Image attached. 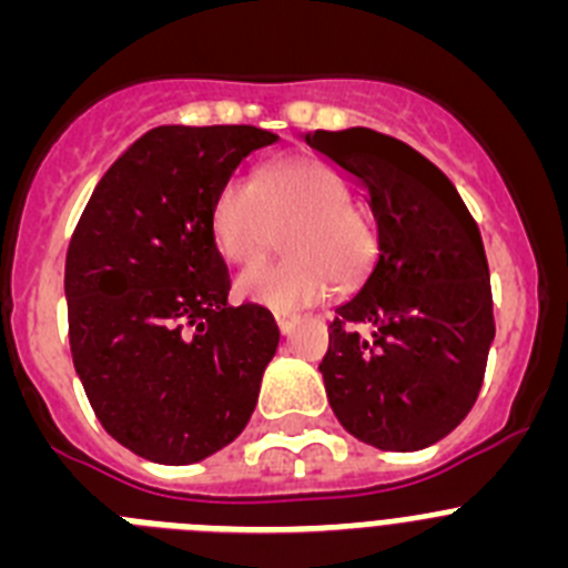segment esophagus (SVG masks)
<instances>
[{
  "label": "esophagus",
  "mask_w": 568,
  "mask_h": 568,
  "mask_svg": "<svg viewBox=\"0 0 568 568\" xmlns=\"http://www.w3.org/2000/svg\"><path fill=\"white\" fill-rule=\"evenodd\" d=\"M298 315H293V313H275V324H278V329H281V335H290L293 333L295 327H298Z\"/></svg>",
  "instance_id": "esophagus-1"
}]
</instances>
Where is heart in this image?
I'll use <instances>...</instances> for the list:
<instances>
[{"mask_svg":"<svg viewBox=\"0 0 568 568\" xmlns=\"http://www.w3.org/2000/svg\"><path fill=\"white\" fill-rule=\"evenodd\" d=\"M287 258L261 264L235 281L241 298L270 310H293L349 287L373 261L378 239L373 219L349 204L338 175L313 159H281L255 170L253 184L230 179L210 204L215 250L250 267L278 241Z\"/></svg>","mask_w":568,"mask_h":568,"instance_id":"obj_1","label":"heart"}]
</instances>
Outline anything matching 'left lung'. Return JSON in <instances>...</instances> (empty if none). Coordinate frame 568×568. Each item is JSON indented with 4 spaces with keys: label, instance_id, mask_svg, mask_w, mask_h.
Returning a JSON list of instances; mask_svg holds the SVG:
<instances>
[{
    "label": "left lung",
    "instance_id": "8db88e82",
    "mask_svg": "<svg viewBox=\"0 0 568 568\" xmlns=\"http://www.w3.org/2000/svg\"><path fill=\"white\" fill-rule=\"evenodd\" d=\"M304 139L355 175L378 224V255L329 324L318 366L329 406L375 449L433 446L469 415L495 341L478 224L455 184L393 135L349 128Z\"/></svg>",
    "mask_w": 568,
    "mask_h": 568
}]
</instances>
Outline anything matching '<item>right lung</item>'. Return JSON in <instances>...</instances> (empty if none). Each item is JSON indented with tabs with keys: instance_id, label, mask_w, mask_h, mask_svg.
<instances>
[{
	"instance_id": "add662e5",
	"label": "right lung",
	"mask_w": 568,
	"mask_h": 568,
	"mask_svg": "<svg viewBox=\"0 0 568 568\" xmlns=\"http://www.w3.org/2000/svg\"><path fill=\"white\" fill-rule=\"evenodd\" d=\"M250 124H162L99 179L70 239L64 298L73 366L110 438L153 464L184 466L247 426L278 324L233 307L210 204L253 150Z\"/></svg>"
}]
</instances>
